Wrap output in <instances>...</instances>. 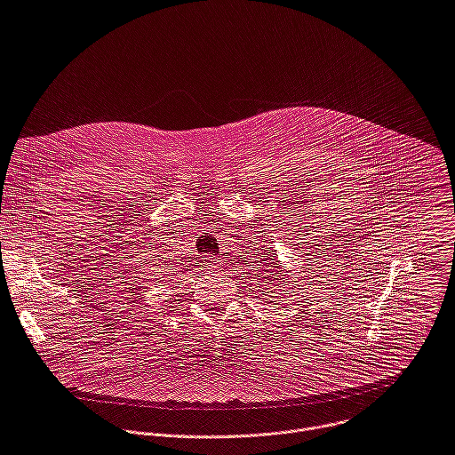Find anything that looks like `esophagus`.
<instances>
[{"instance_id":"obj_1","label":"esophagus","mask_w":455,"mask_h":455,"mask_svg":"<svg viewBox=\"0 0 455 455\" xmlns=\"http://www.w3.org/2000/svg\"><path fill=\"white\" fill-rule=\"evenodd\" d=\"M203 265L206 267V270H208V272H219V268H220L222 261H220L219 258L208 256V258H204V263H203Z\"/></svg>"}]
</instances>
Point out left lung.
Segmentation results:
<instances>
[{
    "label": "left lung",
    "instance_id": "1",
    "mask_svg": "<svg viewBox=\"0 0 455 455\" xmlns=\"http://www.w3.org/2000/svg\"><path fill=\"white\" fill-rule=\"evenodd\" d=\"M277 265V261H275V256H272L270 258V261L267 263V267H274V268H279V267H275ZM281 272H284V270H281ZM267 279H270V284H274V283H281L283 279L279 277V270H272L270 272V275H267Z\"/></svg>",
    "mask_w": 455,
    "mask_h": 455
}]
</instances>
